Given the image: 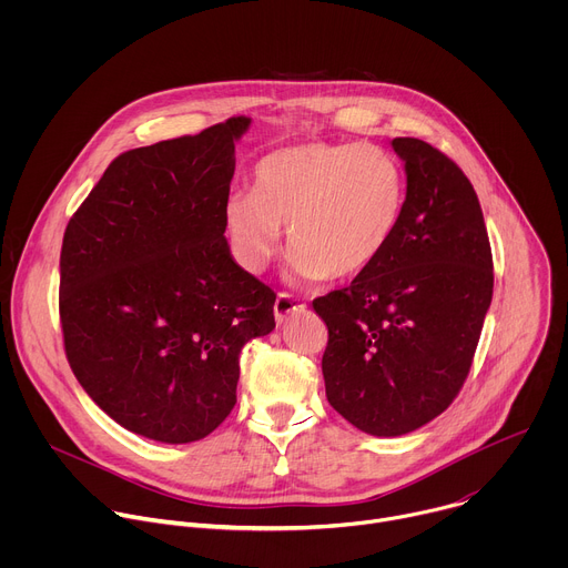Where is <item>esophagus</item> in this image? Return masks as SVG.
Instances as JSON below:
<instances>
[{
	"instance_id": "obj_1",
	"label": "esophagus",
	"mask_w": 568,
	"mask_h": 568,
	"mask_svg": "<svg viewBox=\"0 0 568 568\" xmlns=\"http://www.w3.org/2000/svg\"><path fill=\"white\" fill-rule=\"evenodd\" d=\"M305 303H301L298 298L290 296V294H278L276 296V303H274V316H276V323H285L292 314H301L305 312Z\"/></svg>"
}]
</instances>
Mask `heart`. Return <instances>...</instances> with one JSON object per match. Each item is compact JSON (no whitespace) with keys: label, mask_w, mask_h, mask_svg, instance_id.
Returning <instances> with one entry per match:
<instances>
[{"label":"heart","mask_w":568,"mask_h":568,"mask_svg":"<svg viewBox=\"0 0 568 568\" xmlns=\"http://www.w3.org/2000/svg\"><path fill=\"white\" fill-rule=\"evenodd\" d=\"M404 204L407 180L386 150L303 141L258 161L254 191L229 195L224 224L235 261L252 274L272 263L287 226L292 281H348L388 250Z\"/></svg>","instance_id":"b5f03b06"}]
</instances>
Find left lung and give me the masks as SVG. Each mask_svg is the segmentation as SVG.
<instances>
[{"label":"left lung","mask_w":568,"mask_h":568,"mask_svg":"<svg viewBox=\"0 0 568 568\" xmlns=\"http://www.w3.org/2000/svg\"><path fill=\"white\" fill-rule=\"evenodd\" d=\"M407 204L379 261L312 301L328 326L321 359L333 409L371 436H404L458 395L493 301V252L474 186L434 145L390 141Z\"/></svg>","instance_id":"left-lung-1"}]
</instances>
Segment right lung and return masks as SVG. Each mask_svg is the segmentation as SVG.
<instances>
[{
	"mask_svg": "<svg viewBox=\"0 0 568 568\" xmlns=\"http://www.w3.org/2000/svg\"><path fill=\"white\" fill-rule=\"evenodd\" d=\"M231 116L119 154L67 224L60 323L69 366L121 427L193 443L231 414L240 351L274 331L276 294L224 237Z\"/></svg>",
	"mask_w": 568,
	"mask_h": 568,
	"instance_id": "right-lung-1",
	"label": "right lung"
}]
</instances>
